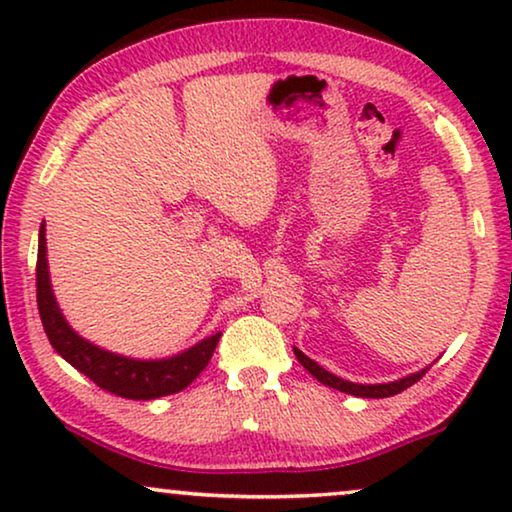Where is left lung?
I'll return each instance as SVG.
<instances>
[{
  "label": "left lung",
  "mask_w": 512,
  "mask_h": 512,
  "mask_svg": "<svg viewBox=\"0 0 512 512\" xmlns=\"http://www.w3.org/2000/svg\"><path fill=\"white\" fill-rule=\"evenodd\" d=\"M293 354H296V359L303 363V368L310 373L312 377H317L321 384H326V387L331 389H338V391H345V394H352V396H359V398H387V396H396L405 391L408 387H412L417 380H422V375L426 373L429 368L419 370V373H412V375H405L401 380H394V382H384V384H356V382H349V380H342V377L328 373L326 368H321L317 361H312L310 356H305L300 352L298 347H293Z\"/></svg>",
  "instance_id": "obj_1"
}]
</instances>
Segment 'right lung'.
I'll return each instance as SVG.
<instances>
[{"label":"right lung","mask_w":512,"mask_h":512,"mask_svg":"<svg viewBox=\"0 0 512 512\" xmlns=\"http://www.w3.org/2000/svg\"><path fill=\"white\" fill-rule=\"evenodd\" d=\"M37 305L41 324L51 340L55 352L62 359L90 377L97 387L132 401H151V398L170 396L186 389L212 359L221 333L209 335L198 345L184 349L181 354L167 359H130V356L109 352L81 338L67 324L58 300L53 296L51 275L46 258V223L39 228V254H37Z\"/></svg>","instance_id":"1"}]
</instances>
